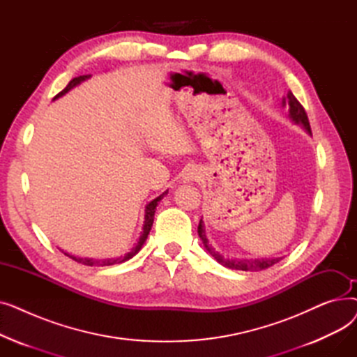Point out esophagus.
I'll return each instance as SVG.
<instances>
[{
    "label": "esophagus",
    "mask_w": 357,
    "mask_h": 357,
    "mask_svg": "<svg viewBox=\"0 0 357 357\" xmlns=\"http://www.w3.org/2000/svg\"><path fill=\"white\" fill-rule=\"evenodd\" d=\"M199 176V171L197 167H188V169H185V172H183V175H182V178H183V181L185 182H191V181H195L197 178Z\"/></svg>",
    "instance_id": "esophagus-1"
}]
</instances>
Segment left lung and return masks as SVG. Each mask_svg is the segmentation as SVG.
<instances>
[{
	"label": "left lung",
	"instance_id": "left-lung-1",
	"mask_svg": "<svg viewBox=\"0 0 357 357\" xmlns=\"http://www.w3.org/2000/svg\"><path fill=\"white\" fill-rule=\"evenodd\" d=\"M288 105V117L295 123L301 126L308 135H311V127H310V121L307 117V112L304 109V107L299 104V101L294 97V93L291 91H288L287 97L282 98V107ZM198 236L202 240L204 248L207 249V252L218 261L220 265H222L224 268L229 269H236V271H246V272H257V271H264L268 269L271 266H273L275 264L282 259V257H273V259H230V257H224L221 253L215 252V249L210 245V241L207 238V233H205V226L202 218L199 220L198 224Z\"/></svg>",
	"mask_w": 357,
	"mask_h": 357
}]
</instances>
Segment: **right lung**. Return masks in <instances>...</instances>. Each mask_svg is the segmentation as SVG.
<instances>
[{
    "mask_svg": "<svg viewBox=\"0 0 357 357\" xmlns=\"http://www.w3.org/2000/svg\"><path fill=\"white\" fill-rule=\"evenodd\" d=\"M89 79V75H82V77H78V78H73L63 91H61L58 96H56L53 100H58L61 97H63L66 92H69L70 89H73L75 86H78L81 82ZM167 195V190L165 192H162L159 197H156L155 199L150 201L146 208H144V222H143V229H142V233H140V237L137 238V241L135 243V246L130 249V252H127L124 256H119V257H109V259H92V257H78V256H73V255H69L66 252H63L66 256H69L70 259H73L75 261H78V264H82V265H86V266H111V265H119V264H124V261L130 260L133 256H136L140 249L143 248L144 241L150 233V230H152V226H153V218H155V211H156V207L158 204L162 201V198Z\"/></svg>",
    "mask_w": 357,
    "mask_h": 357,
    "instance_id": "add662e5",
    "label": "right lung"
}]
</instances>
